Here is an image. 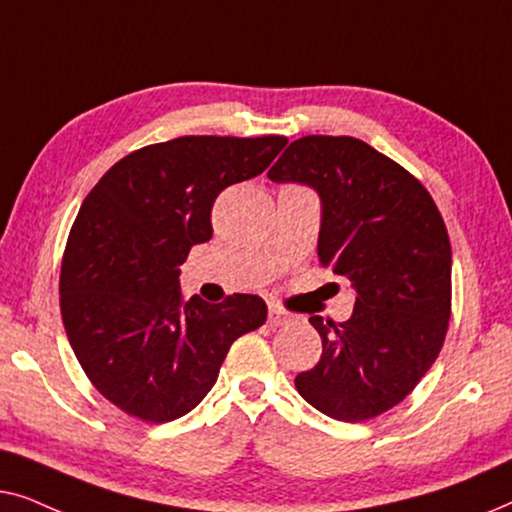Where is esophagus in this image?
<instances>
[{"instance_id": "1", "label": "esophagus", "mask_w": 512, "mask_h": 512, "mask_svg": "<svg viewBox=\"0 0 512 512\" xmlns=\"http://www.w3.org/2000/svg\"><path fill=\"white\" fill-rule=\"evenodd\" d=\"M291 321V314L286 312V310H282V307H270V314H268V324L272 326V328H277V326H284V324H289Z\"/></svg>"}]
</instances>
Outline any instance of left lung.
Instances as JSON below:
<instances>
[{"label": "left lung", "instance_id": "obj_1", "mask_svg": "<svg viewBox=\"0 0 512 512\" xmlns=\"http://www.w3.org/2000/svg\"><path fill=\"white\" fill-rule=\"evenodd\" d=\"M268 177L319 193V263L356 291L347 321L310 317L324 352L296 377L298 394L340 422L382 415L445 342L452 247L443 216L408 170L354 137H300Z\"/></svg>", "mask_w": 512, "mask_h": 512}]
</instances>
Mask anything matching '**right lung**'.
Wrapping results in <instances>:
<instances>
[{"label":"right lung","instance_id":"right-lung-1","mask_svg":"<svg viewBox=\"0 0 512 512\" xmlns=\"http://www.w3.org/2000/svg\"><path fill=\"white\" fill-rule=\"evenodd\" d=\"M289 139L177 137L132 151L83 200L62 256L69 345L100 394L151 424L191 412L240 335L265 324L251 293L184 298L179 265L212 237L223 188L268 167Z\"/></svg>","mask_w":512,"mask_h":512}]
</instances>
